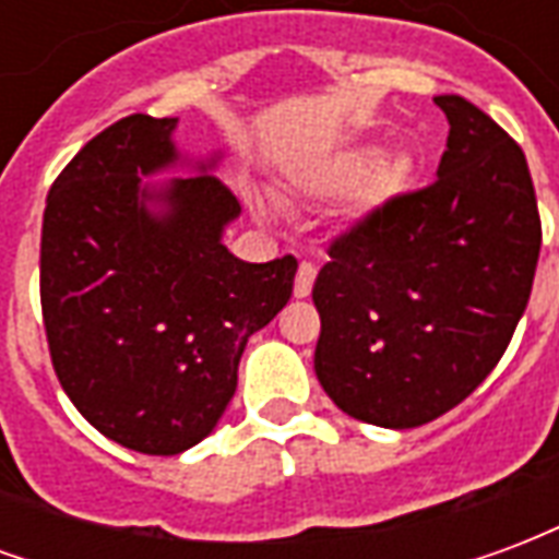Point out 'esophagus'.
Wrapping results in <instances>:
<instances>
[{"mask_svg":"<svg viewBox=\"0 0 559 559\" xmlns=\"http://www.w3.org/2000/svg\"><path fill=\"white\" fill-rule=\"evenodd\" d=\"M314 278H317L314 263H299V272H296V284H293V293H296V299H305V296H311Z\"/></svg>","mask_w":559,"mask_h":559,"instance_id":"obj_1","label":"esophagus"}]
</instances>
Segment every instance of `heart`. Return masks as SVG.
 Returning a JSON list of instances; mask_svg holds the SVG:
<instances>
[{"label": "heart", "mask_w": 559, "mask_h": 559, "mask_svg": "<svg viewBox=\"0 0 559 559\" xmlns=\"http://www.w3.org/2000/svg\"><path fill=\"white\" fill-rule=\"evenodd\" d=\"M362 175L366 179L356 191V215L359 218L374 215L377 209L386 206L389 200H395L413 182L416 158L411 152H389L380 158V146L362 143V146H353L335 158H329L320 167H311L305 176V188L320 197L338 194L344 188H350L353 182H359Z\"/></svg>", "instance_id": "obj_1"}]
</instances>
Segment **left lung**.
I'll use <instances>...</instances> for the list:
<instances>
[{
  "mask_svg": "<svg viewBox=\"0 0 559 559\" xmlns=\"http://www.w3.org/2000/svg\"><path fill=\"white\" fill-rule=\"evenodd\" d=\"M437 182L401 194L329 248L314 281L320 386L353 419L416 428L467 399L512 341L539 263L527 158L461 95Z\"/></svg>",
  "mask_w": 559,
  "mask_h": 559,
  "instance_id": "8db88e82",
  "label": "left lung"
}]
</instances>
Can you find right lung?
Returning <instances> with one entry per match:
<instances>
[{
	"mask_svg": "<svg viewBox=\"0 0 559 559\" xmlns=\"http://www.w3.org/2000/svg\"><path fill=\"white\" fill-rule=\"evenodd\" d=\"M179 119L104 128L47 194L41 311L56 377L114 443L179 455L215 431L245 344L287 305L296 257L245 263L224 245L239 200L221 152L182 158ZM188 166L191 177L152 183Z\"/></svg>",
	"mask_w": 559,
	"mask_h": 559,
	"instance_id": "add662e5",
	"label": "right lung"
}]
</instances>
